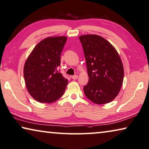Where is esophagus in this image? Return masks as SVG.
Returning <instances> with one entry per match:
<instances>
[{
	"label": "esophagus",
	"mask_w": 149,
	"mask_h": 149,
	"mask_svg": "<svg viewBox=\"0 0 149 149\" xmlns=\"http://www.w3.org/2000/svg\"><path fill=\"white\" fill-rule=\"evenodd\" d=\"M77 77H78V75H73V76L72 77V78L73 79H77Z\"/></svg>",
	"instance_id": "1"
}]
</instances>
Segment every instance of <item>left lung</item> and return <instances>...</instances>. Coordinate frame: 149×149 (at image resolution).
Returning a JSON list of instances; mask_svg holds the SVG:
<instances>
[{
	"label": "left lung",
	"instance_id": "8db88e82",
	"mask_svg": "<svg viewBox=\"0 0 149 149\" xmlns=\"http://www.w3.org/2000/svg\"><path fill=\"white\" fill-rule=\"evenodd\" d=\"M87 65L88 83L84 87L86 96L96 104L112 102L119 94L124 79L120 57L109 41L97 35L79 37Z\"/></svg>",
	"mask_w": 149,
	"mask_h": 149
}]
</instances>
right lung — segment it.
Listing matches in <instances>:
<instances>
[{"label": "right lung", "instance_id": "right-lung-1", "mask_svg": "<svg viewBox=\"0 0 149 149\" xmlns=\"http://www.w3.org/2000/svg\"><path fill=\"white\" fill-rule=\"evenodd\" d=\"M67 37H49L39 42L24 65V78L29 93L41 103H52L63 96L68 80L58 68Z\"/></svg>", "mask_w": 149, "mask_h": 149}]
</instances>
